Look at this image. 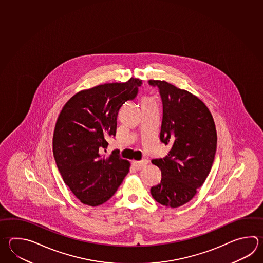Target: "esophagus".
<instances>
[{
  "mask_svg": "<svg viewBox=\"0 0 263 263\" xmlns=\"http://www.w3.org/2000/svg\"><path fill=\"white\" fill-rule=\"evenodd\" d=\"M147 164H148V161L146 160V159L140 161H133V162H132V165L135 166L136 170H141V168H143Z\"/></svg>",
  "mask_w": 263,
  "mask_h": 263,
  "instance_id": "esophagus-1",
  "label": "esophagus"
}]
</instances>
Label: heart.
<instances>
[{
	"mask_svg": "<svg viewBox=\"0 0 263 263\" xmlns=\"http://www.w3.org/2000/svg\"><path fill=\"white\" fill-rule=\"evenodd\" d=\"M153 99H151L149 97H146V98H143V100H142V102H147V101H152Z\"/></svg>",
	"mask_w": 263,
	"mask_h": 263,
	"instance_id": "1",
	"label": "heart"
}]
</instances>
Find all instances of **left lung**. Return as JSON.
Segmentation results:
<instances>
[{"label": "left lung", "mask_w": 263, "mask_h": 263, "mask_svg": "<svg viewBox=\"0 0 263 263\" xmlns=\"http://www.w3.org/2000/svg\"><path fill=\"white\" fill-rule=\"evenodd\" d=\"M157 86L163 102L160 140L171 145L165 158L153 159L161 171V182L151 188L157 202L170 208L187 203L209 175L216 151L215 121L198 97L165 81Z\"/></svg>", "instance_id": "left-lung-1"}]
</instances>
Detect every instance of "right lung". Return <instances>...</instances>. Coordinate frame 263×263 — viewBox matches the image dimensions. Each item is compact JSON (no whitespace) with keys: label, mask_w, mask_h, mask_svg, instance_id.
Returning <instances> with one entry per match:
<instances>
[{"label":"right lung","mask_w":263,"mask_h":263,"mask_svg":"<svg viewBox=\"0 0 263 263\" xmlns=\"http://www.w3.org/2000/svg\"><path fill=\"white\" fill-rule=\"evenodd\" d=\"M140 79L95 86L77 92L60 112L54 128L53 156L72 193L97 207L112 197L128 173L130 163L116 152L106 156L107 140L116 134L117 115L134 99Z\"/></svg>","instance_id":"obj_1"}]
</instances>
